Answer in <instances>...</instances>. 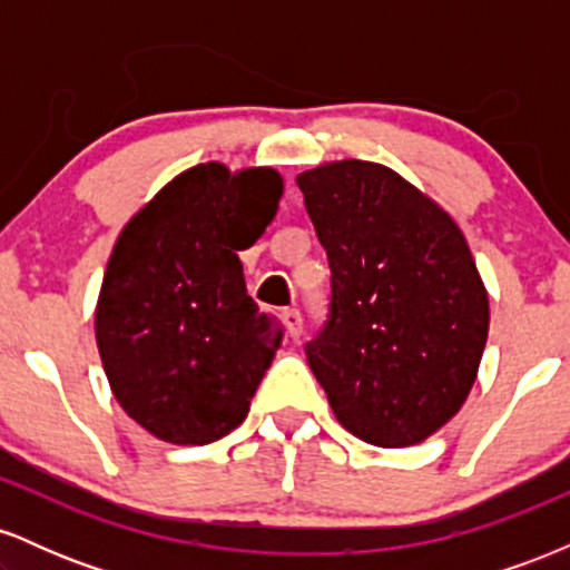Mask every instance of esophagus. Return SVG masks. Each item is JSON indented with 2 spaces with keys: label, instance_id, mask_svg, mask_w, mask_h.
Returning a JSON list of instances; mask_svg holds the SVG:
<instances>
[{
  "label": "esophagus",
  "instance_id": "34e87169",
  "mask_svg": "<svg viewBox=\"0 0 570 570\" xmlns=\"http://www.w3.org/2000/svg\"><path fill=\"white\" fill-rule=\"evenodd\" d=\"M284 324H286V332H289V337L299 340V335H303V313H299L297 307H286Z\"/></svg>",
  "mask_w": 570,
  "mask_h": 570
}]
</instances>
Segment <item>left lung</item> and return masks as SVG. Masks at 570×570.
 I'll list each match as a JSON object with an SVG mask.
<instances>
[{
	"label": "left lung",
	"mask_w": 570,
	"mask_h": 570,
	"mask_svg": "<svg viewBox=\"0 0 570 570\" xmlns=\"http://www.w3.org/2000/svg\"><path fill=\"white\" fill-rule=\"evenodd\" d=\"M297 187L332 271L307 364L353 436L423 442L466 402L485 351L472 252L442 208L377 163L311 168Z\"/></svg>",
	"instance_id": "8db88e82"
}]
</instances>
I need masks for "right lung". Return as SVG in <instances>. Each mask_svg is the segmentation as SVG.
Returning <instances> with one entry per match:
<instances>
[{"mask_svg": "<svg viewBox=\"0 0 570 570\" xmlns=\"http://www.w3.org/2000/svg\"><path fill=\"white\" fill-rule=\"evenodd\" d=\"M273 168L179 174L117 238L96 307L112 394L139 426L208 444L240 426L284 326L246 294L244 252L276 217Z\"/></svg>", "mask_w": 570, "mask_h": 570, "instance_id": "right-lung-1", "label": "right lung"}]
</instances>
